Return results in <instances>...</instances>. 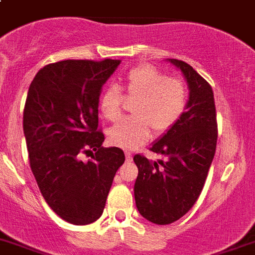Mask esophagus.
I'll list each match as a JSON object with an SVG mask.
<instances>
[{"label":"esophagus","mask_w":255,"mask_h":255,"mask_svg":"<svg viewBox=\"0 0 255 255\" xmlns=\"http://www.w3.org/2000/svg\"><path fill=\"white\" fill-rule=\"evenodd\" d=\"M125 156H126V162H128V163L132 162V154L131 153H129V151H126Z\"/></svg>","instance_id":"1"}]
</instances>
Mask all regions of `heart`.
Wrapping results in <instances>:
<instances>
[{"instance_id": "1", "label": "heart", "mask_w": 255, "mask_h": 255, "mask_svg": "<svg viewBox=\"0 0 255 255\" xmlns=\"http://www.w3.org/2000/svg\"><path fill=\"white\" fill-rule=\"evenodd\" d=\"M126 97L136 100L135 118L120 121L107 131L112 145L135 149L156 134H165L177 125L188 105V87L182 78L168 77L151 64H140L130 69L123 79ZM124 96L116 86H109L100 95L99 107L102 116L116 121L123 114Z\"/></svg>"}]
</instances>
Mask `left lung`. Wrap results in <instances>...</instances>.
<instances>
[{"instance_id":"1","label":"left lung","mask_w":255,"mask_h":255,"mask_svg":"<svg viewBox=\"0 0 255 255\" xmlns=\"http://www.w3.org/2000/svg\"><path fill=\"white\" fill-rule=\"evenodd\" d=\"M188 83L190 99L184 115L150 150L160 154L150 162L136 154L139 173L134 186L137 211L146 220L167 225L192 209L204 188L218 143V121L211 86L190 64L169 59Z\"/></svg>"}]
</instances>
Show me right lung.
I'll use <instances>...</instances> for the list:
<instances>
[{"mask_svg": "<svg viewBox=\"0 0 255 255\" xmlns=\"http://www.w3.org/2000/svg\"><path fill=\"white\" fill-rule=\"evenodd\" d=\"M119 64L115 59L51 63L37 72L27 92L24 134L30 168L46 204L74 225L100 219L125 162L120 148L102 146L99 128L101 88ZM83 153L93 159L82 162Z\"/></svg>", "mask_w": 255, "mask_h": 255, "instance_id": "add662e5", "label": "right lung"}]
</instances>
